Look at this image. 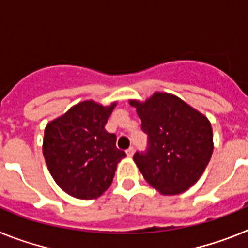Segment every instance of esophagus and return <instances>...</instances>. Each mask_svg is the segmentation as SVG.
<instances>
[{"instance_id": "34e87169", "label": "esophagus", "mask_w": 248, "mask_h": 248, "mask_svg": "<svg viewBox=\"0 0 248 248\" xmlns=\"http://www.w3.org/2000/svg\"><path fill=\"white\" fill-rule=\"evenodd\" d=\"M126 155H128V157H133V155H134V148H133V146H130V148L126 150Z\"/></svg>"}]
</instances>
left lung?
Segmentation results:
<instances>
[{"mask_svg": "<svg viewBox=\"0 0 248 248\" xmlns=\"http://www.w3.org/2000/svg\"><path fill=\"white\" fill-rule=\"evenodd\" d=\"M148 134V151L134 163L161 195H179L198 183L214 151L211 123L183 99L155 92L145 102L130 99Z\"/></svg>", "mask_w": 248, "mask_h": 248, "instance_id": "1", "label": "left lung"}]
</instances>
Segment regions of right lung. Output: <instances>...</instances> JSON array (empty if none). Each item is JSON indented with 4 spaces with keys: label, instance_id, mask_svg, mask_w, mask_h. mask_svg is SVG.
<instances>
[{
    "label": "right lung",
    "instance_id": "obj_1",
    "mask_svg": "<svg viewBox=\"0 0 248 248\" xmlns=\"http://www.w3.org/2000/svg\"><path fill=\"white\" fill-rule=\"evenodd\" d=\"M115 107L117 102L83 100L46 126L42 150L47 168L57 185L73 198H99L126 156L115 146V134L105 130Z\"/></svg>",
    "mask_w": 248,
    "mask_h": 248
}]
</instances>
